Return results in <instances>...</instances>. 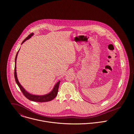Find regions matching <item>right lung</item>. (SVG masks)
<instances>
[{"mask_svg": "<svg viewBox=\"0 0 134 134\" xmlns=\"http://www.w3.org/2000/svg\"><path fill=\"white\" fill-rule=\"evenodd\" d=\"M34 35V33H31L27 37H26L22 42L21 44H23L25 41H26L27 40L29 39L32 35ZM18 52H17L16 57H15V72H14V76H15V81L17 83V84L18 85V86H19L20 90H21V92L23 93V94H24V95L29 100L33 101V102H49L52 100L53 99H54L56 96L58 94V88H59V85L60 83V80H59L55 85V86L54 87V88L53 89V90L52 91V92H51L49 93L46 94L44 95H32L31 94L29 93H28L27 91H26V90L23 87V86L20 85V83H19L18 79H17V72H16V60H17V55L18 54Z\"/></svg>", "mask_w": 134, "mask_h": 134, "instance_id": "obj_1", "label": "right lung"}]
</instances>
